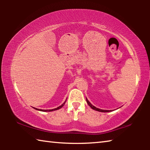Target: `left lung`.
Here are the masks:
<instances>
[{
  "label": "left lung",
  "mask_w": 150,
  "mask_h": 150,
  "mask_svg": "<svg viewBox=\"0 0 150 150\" xmlns=\"http://www.w3.org/2000/svg\"><path fill=\"white\" fill-rule=\"evenodd\" d=\"M86 100H87V104H88V106H89L91 108L93 109V110H96V111H99V112H110V111H111V110H102V109H100V108H98L95 107V106H94L93 105H91V104L90 103L89 101H88V100H87V98H86Z\"/></svg>",
  "instance_id": "1"
}]
</instances>
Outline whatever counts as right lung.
<instances>
[{
	"label": "right lung",
	"mask_w": 150,
	"mask_h": 150,
	"mask_svg": "<svg viewBox=\"0 0 150 150\" xmlns=\"http://www.w3.org/2000/svg\"><path fill=\"white\" fill-rule=\"evenodd\" d=\"M65 101H66V100H65ZM65 103H65H63V104H62V105L59 106V107H57V108H54V109H52V110H42V109H38V108H35V109H36V110H40V111H44V112H51V111H54V110H58V109H60L61 108L63 107V106H64Z\"/></svg>",
	"instance_id": "add662e5"
}]
</instances>
